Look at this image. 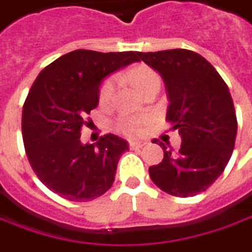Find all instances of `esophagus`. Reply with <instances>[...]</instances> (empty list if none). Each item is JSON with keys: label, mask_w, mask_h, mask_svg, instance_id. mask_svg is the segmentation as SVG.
Instances as JSON below:
<instances>
[{"label": "esophagus", "mask_w": 252, "mask_h": 252, "mask_svg": "<svg viewBox=\"0 0 252 252\" xmlns=\"http://www.w3.org/2000/svg\"><path fill=\"white\" fill-rule=\"evenodd\" d=\"M147 141H144V140H136V141H129V147L131 149H138V148H143L147 145Z\"/></svg>", "instance_id": "34e87169"}]
</instances>
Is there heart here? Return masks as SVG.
<instances>
[{"mask_svg": "<svg viewBox=\"0 0 252 252\" xmlns=\"http://www.w3.org/2000/svg\"><path fill=\"white\" fill-rule=\"evenodd\" d=\"M127 78L141 93L148 88L149 85L158 82V81L160 82L159 75L156 74L155 71L147 67V65H144V64H140V65L130 68L129 72H127ZM114 92H115V78L108 76L100 83L98 103L101 105L109 104V101L112 100V96H114ZM145 122H147L145 116H119L118 121H116V129L121 130L123 134H126V136H134L141 130Z\"/></svg>", "mask_w": 252, "mask_h": 252, "instance_id": "1", "label": "heart"}]
</instances>
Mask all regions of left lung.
Here are the masks:
<instances>
[{
    "label": "left lung",
    "instance_id": "8db88e82",
    "mask_svg": "<svg viewBox=\"0 0 252 252\" xmlns=\"http://www.w3.org/2000/svg\"><path fill=\"white\" fill-rule=\"evenodd\" d=\"M167 88L166 119L182 143L174 152L162 141V162L149 167L155 185L178 197L195 196L223 173L235 148L237 119L228 85L211 64L188 49L138 52Z\"/></svg>",
    "mask_w": 252,
    "mask_h": 252
}]
</instances>
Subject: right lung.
<instances>
[{
  "mask_svg": "<svg viewBox=\"0 0 252 252\" xmlns=\"http://www.w3.org/2000/svg\"><path fill=\"white\" fill-rule=\"evenodd\" d=\"M138 62V52L78 49L46 65L32 83L22 114L27 159L39 181L71 202H89L108 190L127 143L105 134L81 143L86 118L98 104L104 78Z\"/></svg>",
  "mask_w": 252,
  "mask_h": 252,
  "instance_id": "1",
  "label": "right lung"
}]
</instances>
